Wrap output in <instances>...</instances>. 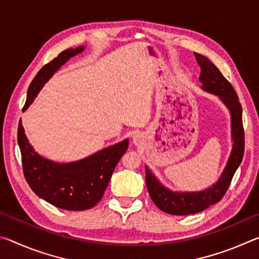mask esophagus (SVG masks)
Here are the masks:
<instances>
[{"label": "esophagus", "mask_w": 259, "mask_h": 259, "mask_svg": "<svg viewBox=\"0 0 259 259\" xmlns=\"http://www.w3.org/2000/svg\"><path fill=\"white\" fill-rule=\"evenodd\" d=\"M134 142H135L136 144H137V143L139 142V138H138V137H135V138H134Z\"/></svg>", "instance_id": "esophagus-1"}]
</instances>
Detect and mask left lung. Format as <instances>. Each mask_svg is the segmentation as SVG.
Returning a JSON list of instances; mask_svg holds the SVG:
<instances>
[{
    "mask_svg": "<svg viewBox=\"0 0 259 259\" xmlns=\"http://www.w3.org/2000/svg\"><path fill=\"white\" fill-rule=\"evenodd\" d=\"M196 61L201 67L200 81L202 82V89L218 95L224 104L229 107L232 116V138L233 148L222 177L212 187L196 193H175L166 190L154 177L150 169L146 170V186L153 202L162 211L170 214H191L203 211L210 205L219 202L225 195L231 185L236 169L242 161L244 154V130L242 123V106L239 102L231 83L226 80L221 71L214 66L207 57L194 54Z\"/></svg>",
    "mask_w": 259,
    "mask_h": 259,
    "instance_id": "left-lung-1",
    "label": "left lung"
}]
</instances>
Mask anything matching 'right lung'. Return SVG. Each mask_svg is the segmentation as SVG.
<instances>
[{"label": "right lung", "instance_id": "add662e5", "mask_svg": "<svg viewBox=\"0 0 259 259\" xmlns=\"http://www.w3.org/2000/svg\"><path fill=\"white\" fill-rule=\"evenodd\" d=\"M81 51L83 47L61 51L58 57L38 71L28 88L23 111L32 104L35 96L52 74L71 57ZM17 139L21 153L24 176L32 191L55 207L74 211L93 208L102 200L114 169L129 145L128 139H125L87 159L59 164L34 152L26 138L21 121H19Z\"/></svg>", "mask_w": 259, "mask_h": 259}]
</instances>
